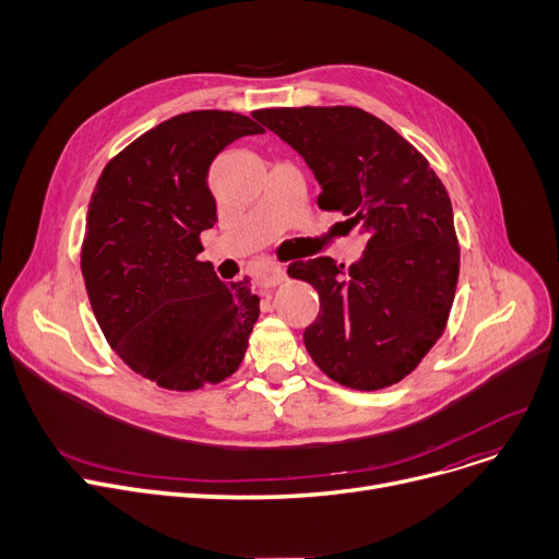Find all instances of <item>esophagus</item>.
<instances>
[{
	"mask_svg": "<svg viewBox=\"0 0 559 559\" xmlns=\"http://www.w3.org/2000/svg\"><path fill=\"white\" fill-rule=\"evenodd\" d=\"M285 281V270H281V267H274V270H270V272H264L262 276H260V287L262 289H272V287H276V285H281Z\"/></svg>",
	"mask_w": 559,
	"mask_h": 559,
	"instance_id": "esophagus-1",
	"label": "esophagus"
}]
</instances>
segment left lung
Listing matches in <instances>:
<instances>
[{
    "label": "left lung",
    "mask_w": 559,
    "mask_h": 559,
    "mask_svg": "<svg viewBox=\"0 0 559 559\" xmlns=\"http://www.w3.org/2000/svg\"><path fill=\"white\" fill-rule=\"evenodd\" d=\"M251 115L306 158L321 188L319 209L369 235L350 267L331 255L287 267L319 295V314L304 333L310 358L350 390L399 383L442 337L455 299L460 245L444 183L421 152L362 108Z\"/></svg>",
    "instance_id": "obj_1"
}]
</instances>
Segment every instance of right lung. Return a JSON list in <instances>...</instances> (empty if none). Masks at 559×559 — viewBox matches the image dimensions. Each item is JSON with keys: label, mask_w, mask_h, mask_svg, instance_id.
<instances>
[{"label": "right lung", "mask_w": 559, "mask_h": 559, "mask_svg": "<svg viewBox=\"0 0 559 559\" xmlns=\"http://www.w3.org/2000/svg\"><path fill=\"white\" fill-rule=\"evenodd\" d=\"M264 133L233 110L181 112L102 169L85 217L81 274L97 324L135 373L197 392L238 371L260 314L251 283L201 262L217 222L209 167L226 144Z\"/></svg>", "instance_id": "right-lung-1"}]
</instances>
